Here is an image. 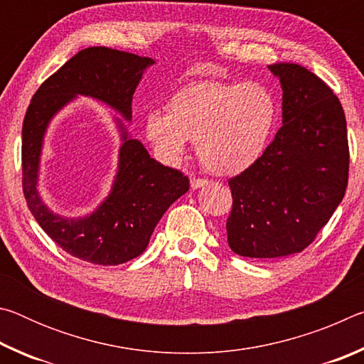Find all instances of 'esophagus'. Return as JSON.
<instances>
[{"label":"esophagus","mask_w":364,"mask_h":364,"mask_svg":"<svg viewBox=\"0 0 364 364\" xmlns=\"http://www.w3.org/2000/svg\"><path fill=\"white\" fill-rule=\"evenodd\" d=\"M205 184H208L207 178H197V176L191 178V188H193V189L202 188V186H205Z\"/></svg>","instance_id":"esophagus-1"}]
</instances>
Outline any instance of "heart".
<instances>
[{
    "mask_svg": "<svg viewBox=\"0 0 364 364\" xmlns=\"http://www.w3.org/2000/svg\"><path fill=\"white\" fill-rule=\"evenodd\" d=\"M168 114L151 110L144 132L164 162H175L196 141L197 156L208 170L239 173L267 149L278 120V102L257 82H193L170 97Z\"/></svg>",
    "mask_w": 364,
    "mask_h": 364,
    "instance_id": "b5f03b06",
    "label": "heart"
}]
</instances>
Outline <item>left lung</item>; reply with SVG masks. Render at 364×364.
I'll return each instance as SVG.
<instances>
[{"label":"left lung","instance_id":"1","mask_svg":"<svg viewBox=\"0 0 364 364\" xmlns=\"http://www.w3.org/2000/svg\"><path fill=\"white\" fill-rule=\"evenodd\" d=\"M269 70L282 86L284 125L254 165L228 181V244L249 258L305 250L348 184L347 122L334 91L299 64L276 63Z\"/></svg>","mask_w":364,"mask_h":364}]
</instances>
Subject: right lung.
<instances>
[{
	"label": "right lung",
	"instance_id": "add662e5",
	"mask_svg": "<svg viewBox=\"0 0 364 364\" xmlns=\"http://www.w3.org/2000/svg\"><path fill=\"white\" fill-rule=\"evenodd\" d=\"M149 58L107 46L85 48L36 90L22 125V189L30 212L49 237L72 257L95 264H120L146 250L167 208L189 189V178L149 156L123 132L112 191L85 218L54 215L36 193L43 134L48 122L75 95L104 101L132 119L133 93Z\"/></svg>",
	"mask_w": 364,
	"mask_h": 364
}]
</instances>
